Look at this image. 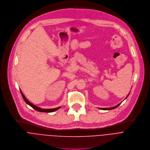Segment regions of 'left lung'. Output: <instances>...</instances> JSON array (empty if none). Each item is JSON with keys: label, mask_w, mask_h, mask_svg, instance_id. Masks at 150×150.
Here are the masks:
<instances>
[{"label": "left lung", "mask_w": 150, "mask_h": 150, "mask_svg": "<svg viewBox=\"0 0 150 150\" xmlns=\"http://www.w3.org/2000/svg\"><path fill=\"white\" fill-rule=\"evenodd\" d=\"M119 105H121V103H119V104H118L117 105H116V106H114V107H112V108H101V109H103V110H110V109H115V108H116Z\"/></svg>", "instance_id": "left-lung-1"}]
</instances>
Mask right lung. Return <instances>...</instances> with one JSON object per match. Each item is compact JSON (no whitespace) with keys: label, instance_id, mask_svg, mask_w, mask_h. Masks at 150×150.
I'll list each match as a JSON object with an SVG mask.
<instances>
[{"label":"right lung","instance_id":"right-lung-1","mask_svg":"<svg viewBox=\"0 0 150 150\" xmlns=\"http://www.w3.org/2000/svg\"><path fill=\"white\" fill-rule=\"evenodd\" d=\"M20 91H21L22 96L23 100H25V102L28 105H29V106H31L33 109H34L35 110L38 111V112H54V111L58 110L59 108H60V107H58V108H54V109H41V108H39V107H37V106L34 105H33V103H31V102H29L26 99V98L25 97V96L23 95V93H22V91H21V90H20Z\"/></svg>","mask_w":150,"mask_h":150}]
</instances>
